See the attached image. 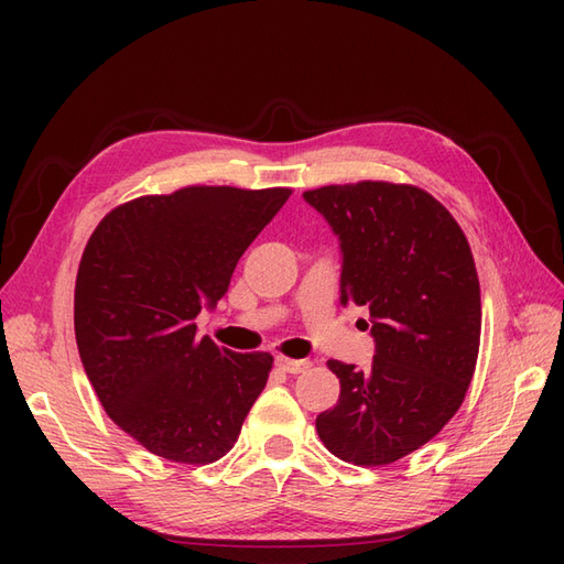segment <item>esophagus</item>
Segmentation results:
<instances>
[{"instance_id":"esophagus-1","label":"esophagus","mask_w":564,"mask_h":564,"mask_svg":"<svg viewBox=\"0 0 564 564\" xmlns=\"http://www.w3.org/2000/svg\"><path fill=\"white\" fill-rule=\"evenodd\" d=\"M278 367L286 373H303L305 369H311L308 360H289V357H278Z\"/></svg>"}]
</instances>
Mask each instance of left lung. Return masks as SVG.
<instances>
[{
  "mask_svg": "<svg viewBox=\"0 0 564 564\" xmlns=\"http://www.w3.org/2000/svg\"><path fill=\"white\" fill-rule=\"evenodd\" d=\"M303 199L338 235L340 303L367 305L377 344L367 371L327 362L340 395L315 429L340 460L386 466L433 440L466 398L482 327L470 245L414 185H324Z\"/></svg>",
  "mask_w": 564,
  "mask_h": 564,
  "instance_id": "1",
  "label": "left lung"
}]
</instances>
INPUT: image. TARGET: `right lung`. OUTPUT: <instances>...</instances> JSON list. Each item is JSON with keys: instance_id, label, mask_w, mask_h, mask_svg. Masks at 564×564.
I'll return each instance as SVG.
<instances>
[{"instance_id": "1", "label": "right lung", "mask_w": 564, "mask_h": 564, "mask_svg": "<svg viewBox=\"0 0 564 564\" xmlns=\"http://www.w3.org/2000/svg\"><path fill=\"white\" fill-rule=\"evenodd\" d=\"M289 195L191 185L122 204L89 237L75 284L79 357L108 416L148 452L204 466L237 442L272 355L218 348L195 317L226 296Z\"/></svg>"}]
</instances>
